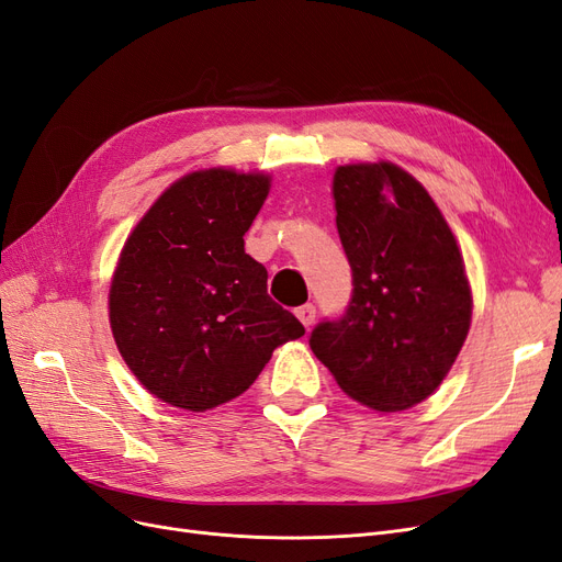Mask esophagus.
<instances>
[{
	"mask_svg": "<svg viewBox=\"0 0 562 562\" xmlns=\"http://www.w3.org/2000/svg\"><path fill=\"white\" fill-rule=\"evenodd\" d=\"M315 315H317V311H315V305H313V303H305V305L296 307V317L303 322V327H305V329H307V327H313Z\"/></svg>",
	"mask_w": 562,
	"mask_h": 562,
	"instance_id": "1",
	"label": "esophagus"
}]
</instances>
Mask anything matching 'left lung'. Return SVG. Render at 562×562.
Instances as JSON below:
<instances>
[{
  "label": "left lung",
  "mask_w": 562,
  "mask_h": 562,
  "mask_svg": "<svg viewBox=\"0 0 562 562\" xmlns=\"http://www.w3.org/2000/svg\"><path fill=\"white\" fill-rule=\"evenodd\" d=\"M334 201L352 296L307 342L355 402L411 408L441 385L472 322L458 243L423 184L392 162L338 168Z\"/></svg>",
  "instance_id": "8db88e82"
}]
</instances>
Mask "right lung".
Masks as SVG:
<instances>
[{
	"label": "right lung",
	"instance_id": "1",
	"mask_svg": "<svg viewBox=\"0 0 562 562\" xmlns=\"http://www.w3.org/2000/svg\"><path fill=\"white\" fill-rule=\"evenodd\" d=\"M270 179L233 170L175 182L125 243L110 322L125 364L170 406L207 411L240 396L303 324L268 296L243 235Z\"/></svg>",
	"mask_w": 562,
	"mask_h": 562
}]
</instances>
